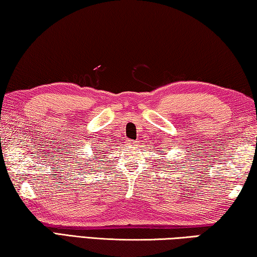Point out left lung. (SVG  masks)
Here are the masks:
<instances>
[{
    "mask_svg": "<svg viewBox=\"0 0 257 257\" xmlns=\"http://www.w3.org/2000/svg\"><path fill=\"white\" fill-rule=\"evenodd\" d=\"M160 153H164V152L163 151H160Z\"/></svg>",
    "mask_w": 257,
    "mask_h": 257,
    "instance_id": "obj_1",
    "label": "left lung"
}]
</instances>
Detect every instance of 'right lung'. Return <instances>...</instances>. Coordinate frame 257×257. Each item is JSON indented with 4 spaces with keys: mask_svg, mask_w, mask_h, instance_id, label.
<instances>
[{
    "mask_svg": "<svg viewBox=\"0 0 257 257\" xmlns=\"http://www.w3.org/2000/svg\"><path fill=\"white\" fill-rule=\"evenodd\" d=\"M76 151H77V149H76ZM92 151H94V149H92ZM95 151H97V149H95ZM78 155H79V154H78ZM92 156H97V153H95V154H93V155ZM74 157H76V163H80V162H79V161H77L78 159H77V157L78 156H73V159H74ZM80 157H82V156H80ZM88 159H90V157H88ZM82 160H84V159H82ZM87 161H92V160H87ZM86 164V163H85ZM79 165H81V164H79ZM84 168H85V165H84Z\"/></svg>",
    "mask_w": 257,
    "mask_h": 257,
    "instance_id": "right-lung-1",
    "label": "right lung"
}]
</instances>
